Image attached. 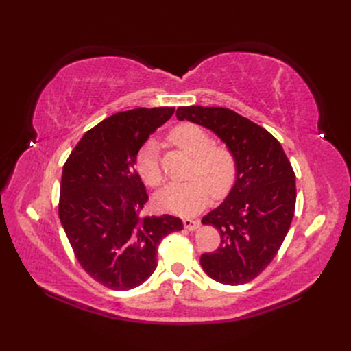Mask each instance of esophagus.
<instances>
[{"label":"esophagus","instance_id":"1","mask_svg":"<svg viewBox=\"0 0 351 351\" xmlns=\"http://www.w3.org/2000/svg\"><path fill=\"white\" fill-rule=\"evenodd\" d=\"M183 224H184V228L189 230V231H196L200 226V222L197 219H190V218H186L183 219Z\"/></svg>","mask_w":351,"mask_h":351}]
</instances>
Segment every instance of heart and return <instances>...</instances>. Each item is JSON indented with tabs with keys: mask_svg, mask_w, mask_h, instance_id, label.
Wrapping results in <instances>:
<instances>
[{
	"mask_svg": "<svg viewBox=\"0 0 351 351\" xmlns=\"http://www.w3.org/2000/svg\"><path fill=\"white\" fill-rule=\"evenodd\" d=\"M171 142L195 158L190 171L192 180L168 183L156 195V204L178 215H192L204 208L210 193L222 196L228 192L236 176V164L224 146L212 145L210 136L193 123H183L169 134ZM158 142L149 141L137 155L136 168L147 186L162 182V169L158 156Z\"/></svg>",
	"mask_w": 351,
	"mask_h": 351,
	"instance_id": "heart-1",
	"label": "heart"
}]
</instances>
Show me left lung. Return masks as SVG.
<instances>
[{"mask_svg": "<svg viewBox=\"0 0 351 351\" xmlns=\"http://www.w3.org/2000/svg\"><path fill=\"white\" fill-rule=\"evenodd\" d=\"M180 121H192L217 134L236 164L230 193L202 224L219 231L221 244L200 256L212 280L239 285L268 267L289 232L295 206V176L281 143L244 119L219 107H180Z\"/></svg>", "mask_w": 351, "mask_h": 351, "instance_id": "8db88e82", "label": "left lung"}]
</instances>
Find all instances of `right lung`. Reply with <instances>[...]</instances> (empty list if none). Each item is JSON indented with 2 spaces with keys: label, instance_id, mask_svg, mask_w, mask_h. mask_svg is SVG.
<instances>
[{
  "label": "right lung",
  "instance_id": "add662e5",
  "mask_svg": "<svg viewBox=\"0 0 351 351\" xmlns=\"http://www.w3.org/2000/svg\"><path fill=\"white\" fill-rule=\"evenodd\" d=\"M173 107L117 112L83 134L62 168L58 215L82 268L111 290L143 284L161 240L183 230L177 217H145L147 193L136 159Z\"/></svg>",
  "mask_w": 351,
  "mask_h": 351
}]
</instances>
